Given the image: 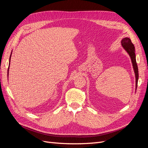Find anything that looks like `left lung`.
Wrapping results in <instances>:
<instances>
[{
	"mask_svg": "<svg viewBox=\"0 0 148 148\" xmlns=\"http://www.w3.org/2000/svg\"><path fill=\"white\" fill-rule=\"evenodd\" d=\"M121 44H122V46L123 48L125 49L127 52L128 53L131 58L132 63L133 65L134 72L135 74V78H136V90L137 88V84H138V65L136 64V55H135V46H134L132 42L131 39L128 38H124L122 39L121 41Z\"/></svg>",
	"mask_w": 148,
	"mask_h": 148,
	"instance_id": "8db88e82",
	"label": "left lung"
}]
</instances>
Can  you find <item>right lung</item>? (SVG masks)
Masks as SVG:
<instances>
[{"label": "right lung", "instance_id": "right-lung-1", "mask_svg": "<svg viewBox=\"0 0 148 148\" xmlns=\"http://www.w3.org/2000/svg\"><path fill=\"white\" fill-rule=\"evenodd\" d=\"M12 53V51L11 52V54H10V59H9V65H8V71H7V76H8V71H9V66H10V59H11Z\"/></svg>", "mask_w": 148, "mask_h": 148}]
</instances>
